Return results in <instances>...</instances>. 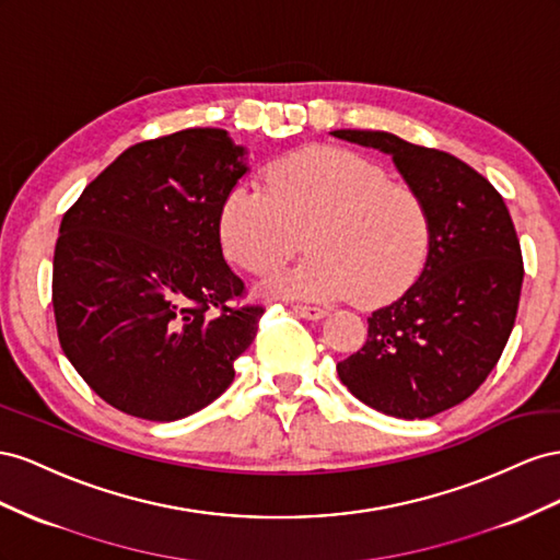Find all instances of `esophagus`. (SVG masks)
<instances>
[{"instance_id": "1", "label": "esophagus", "mask_w": 560, "mask_h": 560, "mask_svg": "<svg viewBox=\"0 0 560 560\" xmlns=\"http://www.w3.org/2000/svg\"><path fill=\"white\" fill-rule=\"evenodd\" d=\"M293 312L300 318H307V322H318V318H324L328 314L324 307H312V305H295Z\"/></svg>"}]
</instances>
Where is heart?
I'll return each instance as SVG.
<instances>
[{"label": "heart", "instance_id": "obj_1", "mask_svg": "<svg viewBox=\"0 0 560 560\" xmlns=\"http://www.w3.org/2000/svg\"><path fill=\"white\" fill-rule=\"evenodd\" d=\"M220 244L253 275L283 265L310 230V258L262 281V293L363 305L401 295L420 277L429 222L418 195L369 159L338 148L302 150L267 171V191L234 185L222 199Z\"/></svg>", "mask_w": 560, "mask_h": 560}]
</instances>
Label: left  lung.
<instances>
[{
    "label": "left lung",
    "instance_id": "8db88e82",
    "mask_svg": "<svg viewBox=\"0 0 560 560\" xmlns=\"http://www.w3.org/2000/svg\"><path fill=\"white\" fill-rule=\"evenodd\" d=\"M330 136L389 154L429 222L422 275L369 316V340L338 363V375L380 412L431 418L469 398L502 357L523 283L514 222L500 191L448 152L385 131Z\"/></svg>",
    "mask_w": 560,
    "mask_h": 560
}]
</instances>
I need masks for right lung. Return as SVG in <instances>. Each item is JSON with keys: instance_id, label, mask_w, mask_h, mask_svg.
Wrapping results in <instances>:
<instances>
[{"instance_id": "right-lung-1", "label": "right lung", "mask_w": 560, "mask_h": 560, "mask_svg": "<svg viewBox=\"0 0 560 560\" xmlns=\"http://www.w3.org/2000/svg\"><path fill=\"white\" fill-rule=\"evenodd\" d=\"M222 129L124 150L62 215L54 253L58 340L105 404L173 422L234 380L262 307L222 258L220 206L248 173Z\"/></svg>"}]
</instances>
